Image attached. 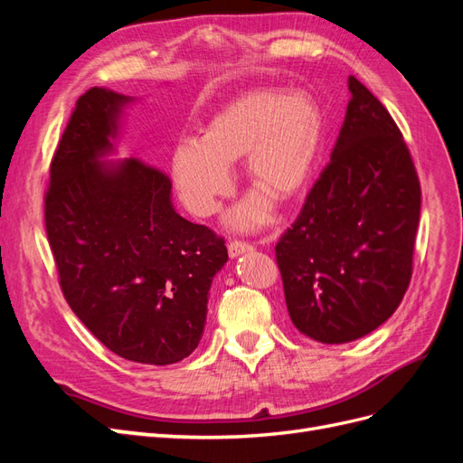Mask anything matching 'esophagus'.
<instances>
[{
  "label": "esophagus",
  "instance_id": "34e87169",
  "mask_svg": "<svg viewBox=\"0 0 463 463\" xmlns=\"http://www.w3.org/2000/svg\"><path fill=\"white\" fill-rule=\"evenodd\" d=\"M249 250H253V245H249L245 241H232L228 245V253H230L232 259H237V257L243 255V253H249Z\"/></svg>",
  "mask_w": 463,
  "mask_h": 463
}]
</instances>
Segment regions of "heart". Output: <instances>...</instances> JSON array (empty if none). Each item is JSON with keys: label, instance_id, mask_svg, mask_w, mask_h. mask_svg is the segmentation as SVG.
<instances>
[{"label": "heart", "instance_id": "obj_1", "mask_svg": "<svg viewBox=\"0 0 463 463\" xmlns=\"http://www.w3.org/2000/svg\"><path fill=\"white\" fill-rule=\"evenodd\" d=\"M322 114L311 96L260 89L233 98L210 118L201 138L179 141L174 184L191 213L210 216L233 187L232 165L245 156L255 189L228 214L233 230L269 223L274 197L288 201L305 187L322 143Z\"/></svg>", "mask_w": 463, "mask_h": 463}]
</instances>
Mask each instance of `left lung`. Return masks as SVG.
I'll use <instances>...</instances> for the list:
<instances>
[{
    "label": "left lung",
    "instance_id": "left-lung-1",
    "mask_svg": "<svg viewBox=\"0 0 463 463\" xmlns=\"http://www.w3.org/2000/svg\"><path fill=\"white\" fill-rule=\"evenodd\" d=\"M330 164L276 245L288 313L322 344L371 334L411 279L421 187L386 108L355 77Z\"/></svg>",
    "mask_w": 463,
    "mask_h": 463
}]
</instances>
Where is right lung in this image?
I'll list each match as a JSON object with an SVG mask.
<instances>
[{"label":"right lung","mask_w":463,"mask_h":463,"mask_svg":"<svg viewBox=\"0 0 463 463\" xmlns=\"http://www.w3.org/2000/svg\"><path fill=\"white\" fill-rule=\"evenodd\" d=\"M106 87L79 98L50 165L46 232L63 296L119 357L172 365L199 345L223 240L177 214L165 174L116 160L125 108Z\"/></svg>","instance_id":"obj_1"}]
</instances>
